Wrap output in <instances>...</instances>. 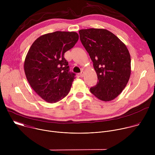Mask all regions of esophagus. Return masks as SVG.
Listing matches in <instances>:
<instances>
[{"label": "esophagus", "mask_w": 155, "mask_h": 155, "mask_svg": "<svg viewBox=\"0 0 155 155\" xmlns=\"http://www.w3.org/2000/svg\"><path fill=\"white\" fill-rule=\"evenodd\" d=\"M84 72L83 71H82V72H81L80 73V77H83V76H84Z\"/></svg>", "instance_id": "1"}]
</instances>
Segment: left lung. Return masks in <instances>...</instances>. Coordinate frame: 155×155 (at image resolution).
Listing matches in <instances>:
<instances>
[{
  "mask_svg": "<svg viewBox=\"0 0 155 155\" xmlns=\"http://www.w3.org/2000/svg\"><path fill=\"white\" fill-rule=\"evenodd\" d=\"M79 34L97 75L91 93L105 102L114 100L124 89L130 75V56L126 46L105 29H81Z\"/></svg>",
  "mask_w": 155,
  "mask_h": 155,
  "instance_id": "left-lung-1",
  "label": "left lung"
}]
</instances>
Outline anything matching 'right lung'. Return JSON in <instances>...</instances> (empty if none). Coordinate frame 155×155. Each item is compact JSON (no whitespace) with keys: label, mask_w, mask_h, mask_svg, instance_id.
<instances>
[{"label":"right lung","mask_w":155,"mask_h":155,"mask_svg":"<svg viewBox=\"0 0 155 155\" xmlns=\"http://www.w3.org/2000/svg\"><path fill=\"white\" fill-rule=\"evenodd\" d=\"M78 38L75 32L56 31L37 38L29 50L25 75L34 91L46 102L55 103L68 94L75 74L69 72L64 54Z\"/></svg>","instance_id":"right-lung-1"}]
</instances>
